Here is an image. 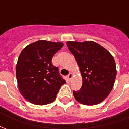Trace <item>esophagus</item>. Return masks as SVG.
<instances>
[{"mask_svg": "<svg viewBox=\"0 0 129 129\" xmlns=\"http://www.w3.org/2000/svg\"><path fill=\"white\" fill-rule=\"evenodd\" d=\"M72 76H73V74H71V73H69V74L67 75V78H68L69 80H71V78H72Z\"/></svg>", "mask_w": 129, "mask_h": 129, "instance_id": "esophagus-1", "label": "esophagus"}]
</instances>
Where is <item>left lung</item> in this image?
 Listing matches in <instances>:
<instances>
[{
    "label": "left lung",
    "instance_id": "left-lung-1",
    "mask_svg": "<svg viewBox=\"0 0 129 129\" xmlns=\"http://www.w3.org/2000/svg\"><path fill=\"white\" fill-rule=\"evenodd\" d=\"M82 77V85L74 91L75 99L85 105L102 102L111 91L117 74L114 58L102 46L93 41L67 42Z\"/></svg>",
    "mask_w": 129,
    "mask_h": 129
}]
</instances>
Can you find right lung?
<instances>
[{
	"label": "right lung",
	"instance_id": "obj_1",
	"mask_svg": "<svg viewBox=\"0 0 129 129\" xmlns=\"http://www.w3.org/2000/svg\"><path fill=\"white\" fill-rule=\"evenodd\" d=\"M63 43L38 40L22 51L17 62L16 78L20 91L29 102L44 105L53 102L65 80L51 62Z\"/></svg>",
	"mask_w": 129,
	"mask_h": 129
}]
</instances>
